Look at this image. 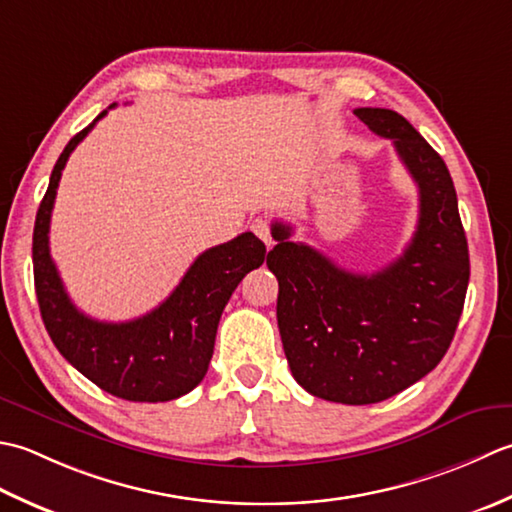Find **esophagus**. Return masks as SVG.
Returning <instances> with one entry per match:
<instances>
[{
	"label": "esophagus",
	"instance_id": "esophagus-1",
	"mask_svg": "<svg viewBox=\"0 0 512 512\" xmlns=\"http://www.w3.org/2000/svg\"><path fill=\"white\" fill-rule=\"evenodd\" d=\"M249 227H252V232H254L267 247L274 245V238H271V225H269L267 218L256 216L254 221H252V225H249Z\"/></svg>",
	"mask_w": 512,
	"mask_h": 512
}]
</instances>
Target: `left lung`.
Returning a JSON list of instances; mask_svg holds the SVG:
<instances>
[{
  "label": "left lung",
  "mask_w": 512,
  "mask_h": 512,
  "mask_svg": "<svg viewBox=\"0 0 512 512\" xmlns=\"http://www.w3.org/2000/svg\"><path fill=\"white\" fill-rule=\"evenodd\" d=\"M353 114L391 139L420 190V218L404 254L375 274L338 267L291 227L271 225L267 267L278 278V329L291 375L316 398L375 404L433 371L460 322L471 260L446 163L402 114Z\"/></svg>",
  "instance_id": "1"
}]
</instances>
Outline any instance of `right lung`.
Wrapping results in <instances>:
<instances>
[{
  "label": "right lung",
  "mask_w": 512,
  "mask_h": 512,
  "mask_svg": "<svg viewBox=\"0 0 512 512\" xmlns=\"http://www.w3.org/2000/svg\"><path fill=\"white\" fill-rule=\"evenodd\" d=\"M108 110L68 141L50 174L33 232L37 302L61 356L99 389L130 402H168L205 378L227 300L245 274L263 265L267 249L252 232L207 249L172 294L137 320L101 322L81 314L50 258V216L68 156Z\"/></svg>",
  "instance_id": "add662e5"
}]
</instances>
